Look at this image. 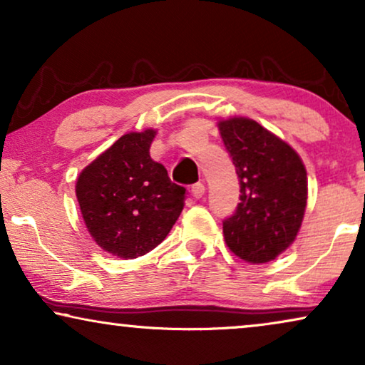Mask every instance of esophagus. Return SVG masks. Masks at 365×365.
<instances>
[{
	"mask_svg": "<svg viewBox=\"0 0 365 365\" xmlns=\"http://www.w3.org/2000/svg\"><path fill=\"white\" fill-rule=\"evenodd\" d=\"M204 192H206V187H204V184H202V182H196V184H192V187H191V194H192V197L201 199V197L204 196Z\"/></svg>",
	"mask_w": 365,
	"mask_h": 365,
	"instance_id": "1",
	"label": "esophagus"
}]
</instances>
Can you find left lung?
Segmentation results:
<instances>
[{"label":"left lung","instance_id":"obj_1","mask_svg":"<svg viewBox=\"0 0 365 365\" xmlns=\"http://www.w3.org/2000/svg\"><path fill=\"white\" fill-rule=\"evenodd\" d=\"M217 126L241 187V202L222 221L224 239L244 261L269 262L291 246L301 229L306 168L287 143L252 119L231 118Z\"/></svg>","mask_w":365,"mask_h":365}]
</instances>
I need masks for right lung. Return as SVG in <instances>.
<instances>
[{"label":"right lung","instance_id":"1","mask_svg":"<svg viewBox=\"0 0 365 365\" xmlns=\"http://www.w3.org/2000/svg\"><path fill=\"white\" fill-rule=\"evenodd\" d=\"M156 131L124 134L79 174L76 197L89 234L104 251L134 259L164 241L184 207L186 189L153 161Z\"/></svg>","mask_w":365,"mask_h":365}]
</instances>
